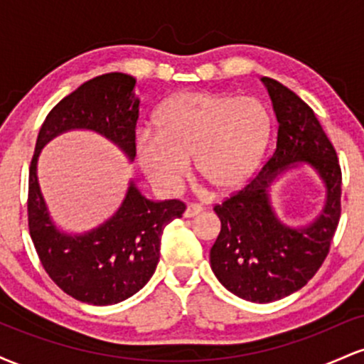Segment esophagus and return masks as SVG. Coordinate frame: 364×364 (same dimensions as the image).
Masks as SVG:
<instances>
[{"label":"esophagus","mask_w":364,"mask_h":364,"mask_svg":"<svg viewBox=\"0 0 364 364\" xmlns=\"http://www.w3.org/2000/svg\"><path fill=\"white\" fill-rule=\"evenodd\" d=\"M202 210H203V208L200 207V205H195V203H188L186 210H185V217H188V219H190V217L200 215V214H202Z\"/></svg>","instance_id":"esophagus-1"}]
</instances>
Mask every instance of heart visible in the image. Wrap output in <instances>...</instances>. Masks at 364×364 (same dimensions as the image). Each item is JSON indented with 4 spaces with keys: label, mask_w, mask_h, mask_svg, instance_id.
<instances>
[{
    "label": "heart",
    "mask_w": 364,
    "mask_h": 364,
    "mask_svg": "<svg viewBox=\"0 0 364 364\" xmlns=\"http://www.w3.org/2000/svg\"><path fill=\"white\" fill-rule=\"evenodd\" d=\"M269 111L253 97L225 92H185L154 116L152 129L135 140L136 161L157 190L174 193L190 174V162L215 193L243 188L260 166L270 140Z\"/></svg>",
    "instance_id": "1"
}]
</instances>
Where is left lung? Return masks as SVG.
<instances>
[{"instance_id": "8db88e82", "label": "left lung", "mask_w": 364, "mask_h": 364, "mask_svg": "<svg viewBox=\"0 0 364 364\" xmlns=\"http://www.w3.org/2000/svg\"><path fill=\"white\" fill-rule=\"evenodd\" d=\"M279 123L277 149L260 173L214 210L220 232L210 250L219 282L237 298L272 303L306 284L327 257L341 217V166L315 112L294 92L262 78ZM306 164L326 186L321 214L306 226L278 219L269 190L278 176Z\"/></svg>"}]
</instances>
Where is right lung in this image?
<instances>
[{"instance_id": "1", "label": "right lung", "mask_w": 364, "mask_h": 364, "mask_svg": "<svg viewBox=\"0 0 364 364\" xmlns=\"http://www.w3.org/2000/svg\"><path fill=\"white\" fill-rule=\"evenodd\" d=\"M132 75L112 72L82 83L46 116L28 169V229L44 270L60 289L87 304L107 306L139 292L156 272L161 236L183 215L179 200L145 198L129 181L118 210L82 235L61 231L49 214L37 179L41 150L61 133L89 129L135 159L140 101Z\"/></svg>"}]
</instances>
